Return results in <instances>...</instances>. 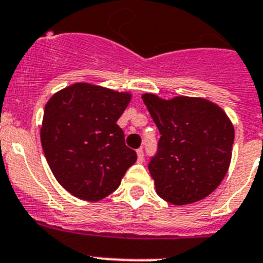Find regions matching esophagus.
I'll return each instance as SVG.
<instances>
[{
	"mask_svg": "<svg viewBox=\"0 0 263 263\" xmlns=\"http://www.w3.org/2000/svg\"><path fill=\"white\" fill-rule=\"evenodd\" d=\"M136 155H137V162H143L144 161V151L143 149H137L136 151Z\"/></svg>",
	"mask_w": 263,
	"mask_h": 263,
	"instance_id": "esophagus-1",
	"label": "esophagus"
}]
</instances>
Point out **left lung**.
<instances>
[{"label":"left lung","instance_id":"1","mask_svg":"<svg viewBox=\"0 0 263 263\" xmlns=\"http://www.w3.org/2000/svg\"><path fill=\"white\" fill-rule=\"evenodd\" d=\"M161 137L148 167L156 193L174 205L204 199L231 165L235 128L216 103L198 97L141 96Z\"/></svg>","mask_w":263,"mask_h":263}]
</instances>
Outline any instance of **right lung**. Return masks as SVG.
Listing matches in <instances>:
<instances>
[{
  "instance_id": "add662e5",
  "label": "right lung",
  "mask_w": 263,
  "mask_h": 263,
  "mask_svg": "<svg viewBox=\"0 0 263 263\" xmlns=\"http://www.w3.org/2000/svg\"><path fill=\"white\" fill-rule=\"evenodd\" d=\"M132 94L77 82L49 98L40 141L59 183L76 198L98 202L119 187L136 152L117 124Z\"/></svg>"
}]
</instances>
